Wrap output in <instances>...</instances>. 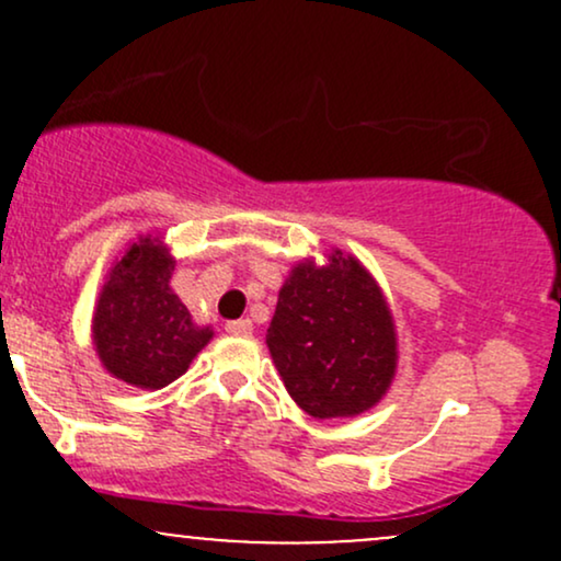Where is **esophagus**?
<instances>
[{
  "label": "esophagus",
  "instance_id": "34e87169",
  "mask_svg": "<svg viewBox=\"0 0 561 561\" xmlns=\"http://www.w3.org/2000/svg\"><path fill=\"white\" fill-rule=\"evenodd\" d=\"M227 332L237 334V337H248L253 332V321L250 319H237V321H227Z\"/></svg>",
  "mask_w": 561,
  "mask_h": 561
}]
</instances>
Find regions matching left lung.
Wrapping results in <instances>:
<instances>
[{
  "label": "left lung",
  "instance_id": "1",
  "mask_svg": "<svg viewBox=\"0 0 561 561\" xmlns=\"http://www.w3.org/2000/svg\"><path fill=\"white\" fill-rule=\"evenodd\" d=\"M293 401L317 420L371 409L396 375V330L377 282L334 250L330 266L298 263L266 332Z\"/></svg>",
  "mask_w": 561,
  "mask_h": 561
}]
</instances>
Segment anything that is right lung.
Wrapping results in <instances>:
<instances>
[{"mask_svg":"<svg viewBox=\"0 0 561 561\" xmlns=\"http://www.w3.org/2000/svg\"><path fill=\"white\" fill-rule=\"evenodd\" d=\"M173 259L158 240H139L115 263L94 311V345L113 377L160 390L190 369L214 337L171 289Z\"/></svg>","mask_w":561,"mask_h":561,"instance_id":"obj_1","label":"right lung"}]
</instances>
